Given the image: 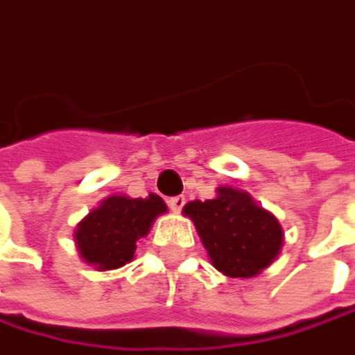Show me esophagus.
Masks as SVG:
<instances>
[{
  "mask_svg": "<svg viewBox=\"0 0 355 355\" xmlns=\"http://www.w3.org/2000/svg\"><path fill=\"white\" fill-rule=\"evenodd\" d=\"M168 206H170V210H172V212H181V210H183V206H185V198H183V196L170 198V200H168Z\"/></svg>",
  "mask_w": 355,
  "mask_h": 355,
  "instance_id": "esophagus-1",
  "label": "esophagus"
}]
</instances>
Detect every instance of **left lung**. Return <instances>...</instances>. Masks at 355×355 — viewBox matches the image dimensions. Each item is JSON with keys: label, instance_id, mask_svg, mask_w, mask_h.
<instances>
[{"label": "left lung", "instance_id": "1", "mask_svg": "<svg viewBox=\"0 0 355 355\" xmlns=\"http://www.w3.org/2000/svg\"><path fill=\"white\" fill-rule=\"evenodd\" d=\"M212 266L229 279H254L281 254L285 233L277 216L241 189L218 187L214 200L185 204Z\"/></svg>", "mask_w": 355, "mask_h": 355}]
</instances>
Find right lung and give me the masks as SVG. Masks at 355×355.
<instances>
[{"label": "right lung", "mask_w": 355, "mask_h": 355, "mask_svg": "<svg viewBox=\"0 0 355 355\" xmlns=\"http://www.w3.org/2000/svg\"><path fill=\"white\" fill-rule=\"evenodd\" d=\"M164 200L155 193L147 198L107 196L74 229V243L80 260L99 272L116 270L135 258L137 241L143 239L153 220L166 214Z\"/></svg>", "instance_id": "obj_1"}]
</instances>
